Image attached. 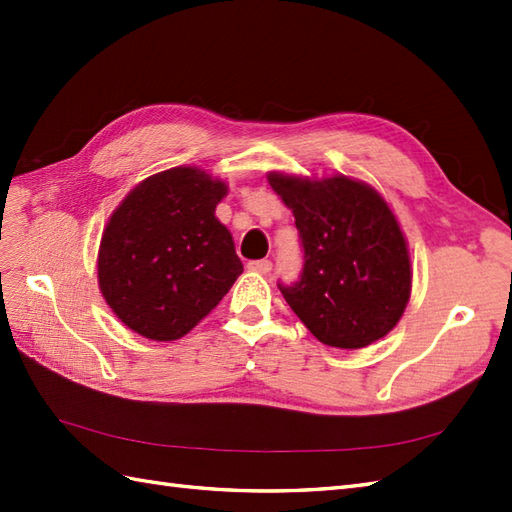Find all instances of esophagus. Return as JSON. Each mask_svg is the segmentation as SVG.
<instances>
[{"label":"esophagus","mask_w":512,"mask_h":512,"mask_svg":"<svg viewBox=\"0 0 512 512\" xmlns=\"http://www.w3.org/2000/svg\"><path fill=\"white\" fill-rule=\"evenodd\" d=\"M248 270H255V273L268 275L270 270H273V262H270V259H257V262H250L248 264Z\"/></svg>","instance_id":"34e87169"}]
</instances>
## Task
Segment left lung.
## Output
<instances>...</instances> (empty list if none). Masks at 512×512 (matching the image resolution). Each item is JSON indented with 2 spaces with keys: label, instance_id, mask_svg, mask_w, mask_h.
<instances>
[{
  "label": "left lung",
  "instance_id": "left-lung-1",
  "mask_svg": "<svg viewBox=\"0 0 512 512\" xmlns=\"http://www.w3.org/2000/svg\"><path fill=\"white\" fill-rule=\"evenodd\" d=\"M292 209L303 250L297 281L279 290L303 325L330 347L358 350L394 328L407 308V242L387 202L345 176L303 180L270 173Z\"/></svg>",
  "mask_w": 512,
  "mask_h": 512
}]
</instances>
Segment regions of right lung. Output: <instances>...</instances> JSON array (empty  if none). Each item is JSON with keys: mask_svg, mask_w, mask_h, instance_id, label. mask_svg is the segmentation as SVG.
<instances>
[{"mask_svg": "<svg viewBox=\"0 0 512 512\" xmlns=\"http://www.w3.org/2000/svg\"><path fill=\"white\" fill-rule=\"evenodd\" d=\"M224 195V182L176 167L140 182L114 211L101 239L99 286L129 330L176 341L242 275L233 237L215 217Z\"/></svg>", "mask_w": 512, "mask_h": 512, "instance_id": "right-lung-1", "label": "right lung"}]
</instances>
